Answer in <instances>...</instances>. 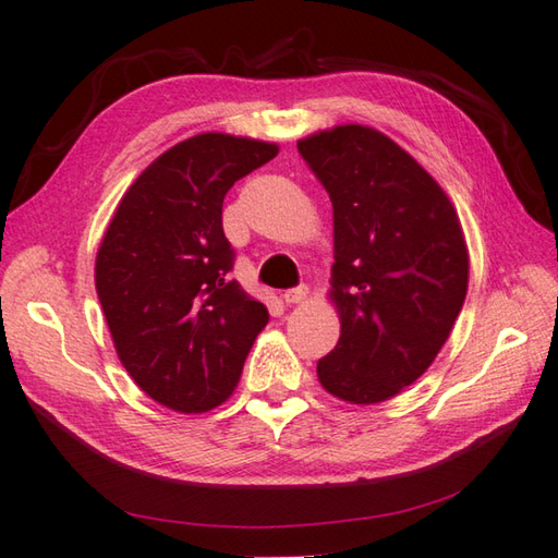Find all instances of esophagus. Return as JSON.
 <instances>
[{
	"instance_id": "obj_1",
	"label": "esophagus",
	"mask_w": 558,
	"mask_h": 558,
	"mask_svg": "<svg viewBox=\"0 0 558 558\" xmlns=\"http://www.w3.org/2000/svg\"><path fill=\"white\" fill-rule=\"evenodd\" d=\"M307 298H310V288L307 286L286 290V294H282V300H286V304H300V302H304Z\"/></svg>"
}]
</instances>
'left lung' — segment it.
Here are the masks:
<instances>
[{
  "label": "left lung",
  "instance_id": "obj_1",
  "mask_svg": "<svg viewBox=\"0 0 558 558\" xmlns=\"http://www.w3.org/2000/svg\"><path fill=\"white\" fill-rule=\"evenodd\" d=\"M298 149L333 205L329 298L341 338L316 375L343 401H387L430 367L462 312L460 217L438 181L375 128L322 130Z\"/></svg>",
  "mask_w": 558,
  "mask_h": 558
}]
</instances>
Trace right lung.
Here are the masks:
<instances>
[{
  "label": "right lung",
  "mask_w": 558,
  "mask_h": 558,
  "mask_svg": "<svg viewBox=\"0 0 558 558\" xmlns=\"http://www.w3.org/2000/svg\"><path fill=\"white\" fill-rule=\"evenodd\" d=\"M278 145L225 133L179 142L125 191L96 254L116 353L147 397L203 413L232 395L268 310L227 272V191Z\"/></svg>",
  "instance_id": "obj_1"
}]
</instances>
